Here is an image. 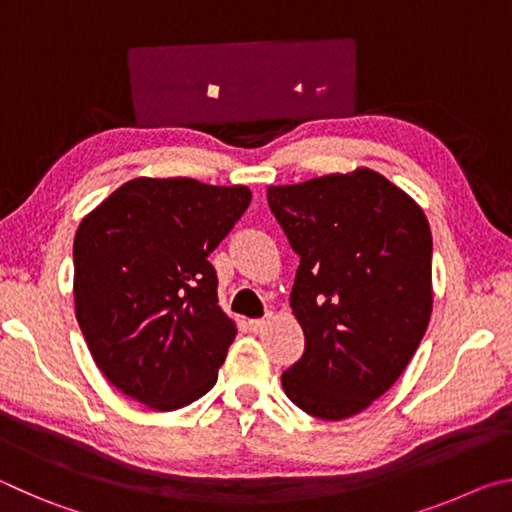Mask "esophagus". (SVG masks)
Wrapping results in <instances>:
<instances>
[{
	"instance_id": "esophagus-1",
	"label": "esophagus",
	"mask_w": 512,
	"mask_h": 512,
	"mask_svg": "<svg viewBox=\"0 0 512 512\" xmlns=\"http://www.w3.org/2000/svg\"><path fill=\"white\" fill-rule=\"evenodd\" d=\"M268 323H271V318H257V320H248V329L253 334H259L264 332V329L268 327Z\"/></svg>"
}]
</instances>
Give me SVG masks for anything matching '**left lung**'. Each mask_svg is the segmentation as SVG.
Wrapping results in <instances>:
<instances>
[{"label": "left lung", "mask_w": 512, "mask_h": 512, "mask_svg": "<svg viewBox=\"0 0 512 512\" xmlns=\"http://www.w3.org/2000/svg\"><path fill=\"white\" fill-rule=\"evenodd\" d=\"M300 257L291 289L305 352L282 372L289 400L345 420L391 388L427 332L431 230L422 207L372 169L268 187Z\"/></svg>", "instance_id": "obj_1"}]
</instances>
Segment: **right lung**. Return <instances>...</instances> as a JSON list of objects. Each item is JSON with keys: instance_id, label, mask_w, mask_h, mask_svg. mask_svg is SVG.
I'll use <instances>...</instances> for the list:
<instances>
[{"instance_id": "1", "label": "right lung", "mask_w": 512, "mask_h": 512, "mask_svg": "<svg viewBox=\"0 0 512 512\" xmlns=\"http://www.w3.org/2000/svg\"><path fill=\"white\" fill-rule=\"evenodd\" d=\"M250 198L244 185L135 178L81 221L76 320L117 391L149 409L176 411L216 384L237 327L219 307L207 257Z\"/></svg>"}]
</instances>
